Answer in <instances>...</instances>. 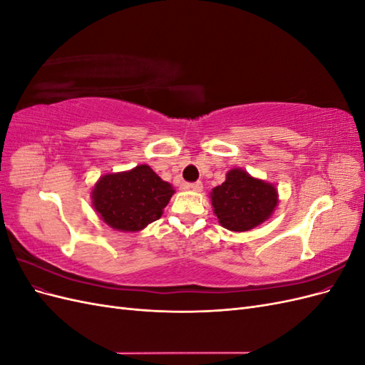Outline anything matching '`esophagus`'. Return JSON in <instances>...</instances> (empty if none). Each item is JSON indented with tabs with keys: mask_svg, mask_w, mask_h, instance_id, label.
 <instances>
[{
	"mask_svg": "<svg viewBox=\"0 0 365 365\" xmlns=\"http://www.w3.org/2000/svg\"><path fill=\"white\" fill-rule=\"evenodd\" d=\"M187 187H189V189H192V190H195V192H201L202 190V182L201 181L190 182Z\"/></svg>",
	"mask_w": 365,
	"mask_h": 365,
	"instance_id": "34e87169",
	"label": "esophagus"
}]
</instances>
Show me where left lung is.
<instances>
[{
    "label": "left lung",
    "instance_id": "obj_1",
    "mask_svg": "<svg viewBox=\"0 0 365 365\" xmlns=\"http://www.w3.org/2000/svg\"><path fill=\"white\" fill-rule=\"evenodd\" d=\"M212 204L219 224L231 231H248L267 220L277 205L272 184L256 180L245 170L233 169L215 187Z\"/></svg>",
    "mask_w": 365,
    "mask_h": 365
}]
</instances>
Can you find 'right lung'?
<instances>
[{
  "label": "right lung",
  "instance_id": "add662e5",
  "mask_svg": "<svg viewBox=\"0 0 365 365\" xmlns=\"http://www.w3.org/2000/svg\"><path fill=\"white\" fill-rule=\"evenodd\" d=\"M173 192L169 182L141 164L129 172L102 176L93 190V204L109 227L138 231L161 217Z\"/></svg>",
  "mask_w": 365,
  "mask_h": 365
}]
</instances>
